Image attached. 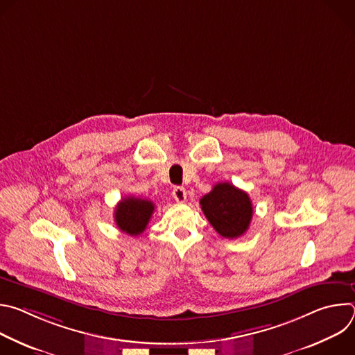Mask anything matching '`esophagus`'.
<instances>
[{"label":"esophagus","mask_w":355,"mask_h":355,"mask_svg":"<svg viewBox=\"0 0 355 355\" xmlns=\"http://www.w3.org/2000/svg\"><path fill=\"white\" fill-rule=\"evenodd\" d=\"M173 198L177 200V202H184L187 199V191L184 187H175L173 189Z\"/></svg>","instance_id":"obj_1"}]
</instances>
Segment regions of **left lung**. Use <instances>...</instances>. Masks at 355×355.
Returning <instances> with one entry per match:
<instances>
[{"mask_svg":"<svg viewBox=\"0 0 355 355\" xmlns=\"http://www.w3.org/2000/svg\"><path fill=\"white\" fill-rule=\"evenodd\" d=\"M200 208L214 229L226 239L243 236L252 218V205L247 192L230 182L216 184L200 198Z\"/></svg>","mask_w":355,"mask_h":355,"instance_id":"obj_1","label":"left lung"}]
</instances>
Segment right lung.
Here are the masks:
<instances>
[{"label":"right lung","mask_w":355,"mask_h":355,"mask_svg":"<svg viewBox=\"0 0 355 355\" xmlns=\"http://www.w3.org/2000/svg\"><path fill=\"white\" fill-rule=\"evenodd\" d=\"M155 209L151 200L135 196L123 198L115 208L116 226L130 236H139L147 227Z\"/></svg>","instance_id":"add662e5"}]
</instances>
